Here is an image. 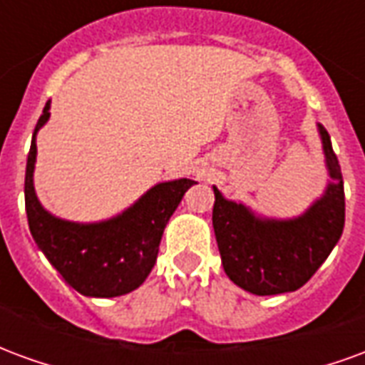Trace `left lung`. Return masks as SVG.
<instances>
[{"instance_id": "8db88e82", "label": "left lung", "mask_w": 365, "mask_h": 365, "mask_svg": "<svg viewBox=\"0 0 365 365\" xmlns=\"http://www.w3.org/2000/svg\"><path fill=\"white\" fill-rule=\"evenodd\" d=\"M321 136L329 183L319 199L297 217H262L242 201H232L213 185V229L222 268L232 283L254 295H279L303 287L344 229V182L332 143Z\"/></svg>"}]
</instances>
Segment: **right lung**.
I'll return each mask as SVG.
<instances>
[{
  "instance_id": "add662e5",
  "label": "right lung",
  "mask_w": 365,
  "mask_h": 365,
  "mask_svg": "<svg viewBox=\"0 0 365 365\" xmlns=\"http://www.w3.org/2000/svg\"><path fill=\"white\" fill-rule=\"evenodd\" d=\"M51 119V101L36 123L25 172V209L38 250L58 274L86 297H119L140 287L156 264L160 240L191 178L160 182L123 213L97 222L60 219L38 201L33 183L36 135Z\"/></svg>"
}]
</instances>
